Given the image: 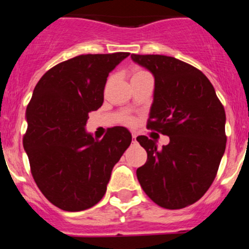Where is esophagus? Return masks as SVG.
<instances>
[{
	"label": "esophagus",
	"instance_id": "esophagus-1",
	"mask_svg": "<svg viewBox=\"0 0 249 249\" xmlns=\"http://www.w3.org/2000/svg\"><path fill=\"white\" fill-rule=\"evenodd\" d=\"M136 138H137V134L133 132V133H132V139H133L132 142H136Z\"/></svg>",
	"mask_w": 249,
	"mask_h": 249
}]
</instances>
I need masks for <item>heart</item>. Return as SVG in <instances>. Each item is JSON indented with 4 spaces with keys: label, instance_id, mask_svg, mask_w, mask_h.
I'll return each mask as SVG.
<instances>
[{
    "label": "heart",
    "instance_id": "1",
    "mask_svg": "<svg viewBox=\"0 0 249 249\" xmlns=\"http://www.w3.org/2000/svg\"><path fill=\"white\" fill-rule=\"evenodd\" d=\"M142 72H146V71H142V70H137L136 72L133 73V76H137V75H141V73H142Z\"/></svg>",
    "mask_w": 249,
    "mask_h": 249
}]
</instances>
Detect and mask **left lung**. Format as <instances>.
I'll return each instance as SVG.
<instances>
[{
	"mask_svg": "<svg viewBox=\"0 0 249 249\" xmlns=\"http://www.w3.org/2000/svg\"><path fill=\"white\" fill-rule=\"evenodd\" d=\"M131 58L154 76L147 128L170 137L161 150L146 136L137 137L147 152L137 178L160 207L190 206L212 185L225 153V108L212 83L192 65L162 55Z\"/></svg>",
	"mask_w": 249,
	"mask_h": 249,
	"instance_id": "8db88e82",
	"label": "left lung"
}]
</instances>
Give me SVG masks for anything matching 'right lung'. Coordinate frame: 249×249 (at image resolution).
Masks as SVG:
<instances>
[{
	"label": "right lung",
	"mask_w": 249,
	"mask_h": 249,
	"mask_svg": "<svg viewBox=\"0 0 249 249\" xmlns=\"http://www.w3.org/2000/svg\"><path fill=\"white\" fill-rule=\"evenodd\" d=\"M128 55L76 56L48 70L34 89L23 146L36 185L63 211L95 206L130 146L132 136L125 127L110 128L101 141L85 131L89 112L104 102L108 73Z\"/></svg>",
	"instance_id": "obj_1"
}]
</instances>
